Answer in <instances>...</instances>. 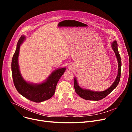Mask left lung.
<instances>
[{
    "mask_svg": "<svg viewBox=\"0 0 132 132\" xmlns=\"http://www.w3.org/2000/svg\"><path fill=\"white\" fill-rule=\"evenodd\" d=\"M111 47L112 50L115 53L118 62V74L116 78L115 81L109 88L106 89L105 90L102 92H95L91 90L84 89L81 88L78 84L77 79L74 78V89L75 92L81 97V98L86 100L90 101H100L104 98H105L110 93L112 92L113 89H114L118 85L120 81V75H121V61L120 54L118 49V44L116 40H114L111 43Z\"/></svg>",
    "mask_w": 132,
    "mask_h": 132,
    "instance_id": "obj_1",
    "label": "left lung"
}]
</instances>
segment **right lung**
<instances>
[{
  "label": "right lung",
  "mask_w": 132,
  "mask_h": 132,
  "mask_svg": "<svg viewBox=\"0 0 132 132\" xmlns=\"http://www.w3.org/2000/svg\"><path fill=\"white\" fill-rule=\"evenodd\" d=\"M25 39V36H21L13 56L11 65L13 80L15 88L20 94L31 101L39 103L50 99L53 96L57 83L66 68H57L40 84H33L26 81L20 73L18 63L20 47Z\"/></svg>",
  "instance_id": "obj_1"
}]
</instances>
